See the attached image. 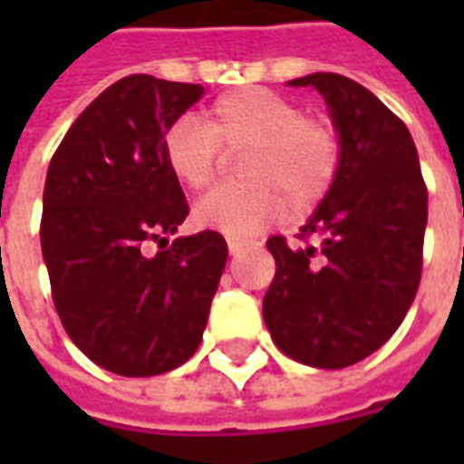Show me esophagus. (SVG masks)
Instances as JSON below:
<instances>
[{
	"label": "esophagus",
	"instance_id": "esophagus-1",
	"mask_svg": "<svg viewBox=\"0 0 464 464\" xmlns=\"http://www.w3.org/2000/svg\"><path fill=\"white\" fill-rule=\"evenodd\" d=\"M226 241H228V251L231 253H238L246 246V241L243 238H236V236H226Z\"/></svg>",
	"mask_w": 464,
	"mask_h": 464
}]
</instances>
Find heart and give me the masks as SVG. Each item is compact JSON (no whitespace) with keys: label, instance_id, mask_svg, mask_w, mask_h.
Masks as SVG:
<instances>
[{"label":"heart","instance_id":"1","mask_svg":"<svg viewBox=\"0 0 464 464\" xmlns=\"http://www.w3.org/2000/svg\"><path fill=\"white\" fill-rule=\"evenodd\" d=\"M223 151L238 159L241 181H228L196 203V221L206 228L248 236L278 221L285 198L308 211L328 196L338 179L343 143L338 126L323 114L263 89H236L213 99L201 121L179 119L161 136L166 169L188 191L211 186Z\"/></svg>","mask_w":464,"mask_h":464}]
</instances>
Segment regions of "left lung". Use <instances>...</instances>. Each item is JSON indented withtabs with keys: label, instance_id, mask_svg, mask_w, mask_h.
<instances>
[{
	"label": "left lung",
	"instance_id": "left-lung-1",
	"mask_svg": "<svg viewBox=\"0 0 464 464\" xmlns=\"http://www.w3.org/2000/svg\"><path fill=\"white\" fill-rule=\"evenodd\" d=\"M315 86L343 143L338 179L298 233L268 238L276 276L263 298L273 343L303 365L348 368L390 341L422 273L428 186L408 126L348 76L318 72Z\"/></svg>",
	"mask_w": 464,
	"mask_h": 464
}]
</instances>
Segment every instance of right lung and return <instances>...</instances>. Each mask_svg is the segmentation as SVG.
Instances as JSON below:
<instances>
[{
    "label": "right lung",
    "instance_id": "obj_1",
    "mask_svg": "<svg viewBox=\"0 0 464 464\" xmlns=\"http://www.w3.org/2000/svg\"><path fill=\"white\" fill-rule=\"evenodd\" d=\"M201 96V84L123 76L72 123L46 171L39 233L59 321L86 358L123 378L191 358L226 266L221 233L163 238L188 203L161 136Z\"/></svg>",
    "mask_w": 464,
    "mask_h": 464
}]
</instances>
